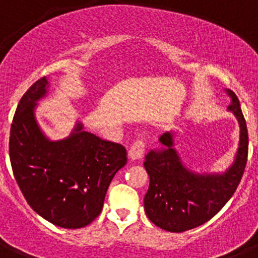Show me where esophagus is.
<instances>
[{"label": "esophagus", "mask_w": 258, "mask_h": 258, "mask_svg": "<svg viewBox=\"0 0 258 258\" xmlns=\"http://www.w3.org/2000/svg\"><path fill=\"white\" fill-rule=\"evenodd\" d=\"M145 149H146L145 141L142 140L134 141L131 150H129V156H131V159H133V160L141 159V157L143 156V154H145Z\"/></svg>", "instance_id": "esophagus-1"}]
</instances>
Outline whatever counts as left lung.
<instances>
[{
    "instance_id": "1",
    "label": "left lung",
    "mask_w": 258,
    "mask_h": 258,
    "mask_svg": "<svg viewBox=\"0 0 258 258\" xmlns=\"http://www.w3.org/2000/svg\"><path fill=\"white\" fill-rule=\"evenodd\" d=\"M226 93L231 98L229 111L240 126L238 152L226 172L199 174L188 170L173 149L170 132L159 138L163 149L146 155L143 165L149 173L150 186L145 195V211L160 229L182 232L200 226L222 209L239 186L247 165L248 131L238 97L231 90Z\"/></svg>"
}]
</instances>
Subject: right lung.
Returning a JSON list of instances; mask_svg holds the SVG:
<instances>
[{
	"instance_id": "add662e5",
	"label": "right lung",
	"mask_w": 258,
	"mask_h": 258,
	"mask_svg": "<svg viewBox=\"0 0 258 258\" xmlns=\"http://www.w3.org/2000/svg\"><path fill=\"white\" fill-rule=\"evenodd\" d=\"M47 88L42 77L18 104L9 142L11 168L36 213L55 226L80 229L102 212L109 183L126 164V150L85 132L81 122L64 140L50 141L35 116Z\"/></svg>"
}]
</instances>
